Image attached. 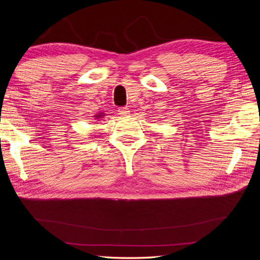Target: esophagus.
<instances>
[{"label":"esophagus","mask_w":260,"mask_h":260,"mask_svg":"<svg viewBox=\"0 0 260 260\" xmlns=\"http://www.w3.org/2000/svg\"><path fill=\"white\" fill-rule=\"evenodd\" d=\"M118 114H119L121 117H129L130 111H129V108H127V107H121V108L118 109Z\"/></svg>","instance_id":"34e87169"}]
</instances>
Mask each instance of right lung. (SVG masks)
Listing matches in <instances>:
<instances>
[{"label": "right lung", "mask_w": 260, "mask_h": 260, "mask_svg": "<svg viewBox=\"0 0 260 260\" xmlns=\"http://www.w3.org/2000/svg\"><path fill=\"white\" fill-rule=\"evenodd\" d=\"M96 118V119H101V118H103L104 117V114L103 113H100V114H96L95 116H94Z\"/></svg>", "instance_id": "add662e5"}]
</instances>
